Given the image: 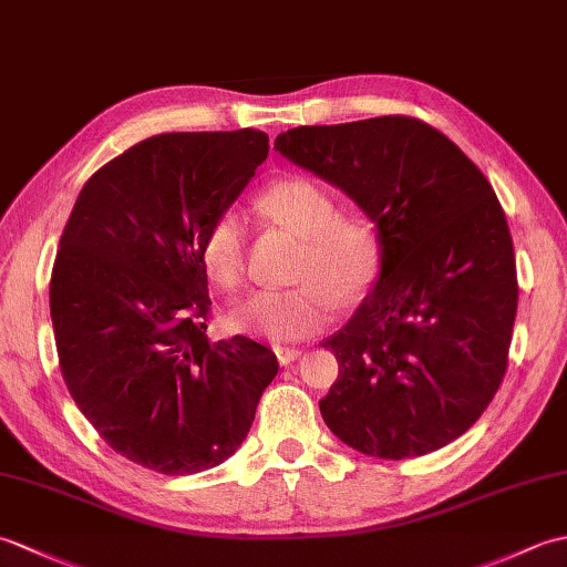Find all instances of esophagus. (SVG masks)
Listing matches in <instances>:
<instances>
[{
    "label": "esophagus",
    "mask_w": 567,
    "mask_h": 567,
    "mask_svg": "<svg viewBox=\"0 0 567 567\" xmlns=\"http://www.w3.org/2000/svg\"><path fill=\"white\" fill-rule=\"evenodd\" d=\"M275 355H277V360H280V365H290L299 355H302V351H299V348H290V346H275Z\"/></svg>",
    "instance_id": "esophagus-1"
}]
</instances>
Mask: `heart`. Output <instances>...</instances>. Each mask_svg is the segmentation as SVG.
Returning a JSON list of instances; mask_svg holds the SVG:
<instances>
[{"instance_id":"1","label":"heart","mask_w":567,"mask_h":567,"mask_svg":"<svg viewBox=\"0 0 567 567\" xmlns=\"http://www.w3.org/2000/svg\"><path fill=\"white\" fill-rule=\"evenodd\" d=\"M265 216L305 238L297 287L258 290L231 309L244 333L275 343L309 339L333 319L336 302H355L382 268V236L365 214H339L333 192L319 179L292 175L277 179L258 197ZM248 228L238 209H221L202 236L199 256L207 275L224 290L244 282Z\"/></svg>"}]
</instances>
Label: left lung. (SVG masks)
Returning a JSON list of instances; mask_svg holds the SVG:
<instances>
[{"label": "left lung", "instance_id": "obj_1", "mask_svg": "<svg viewBox=\"0 0 567 567\" xmlns=\"http://www.w3.org/2000/svg\"><path fill=\"white\" fill-rule=\"evenodd\" d=\"M275 148L343 189L382 236L375 287L321 343L339 360L323 421L388 461L443 449L483 416L507 372L519 285L495 189L412 116L297 126Z\"/></svg>", "mask_w": 567, "mask_h": 567}]
</instances>
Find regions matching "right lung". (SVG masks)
Here are the masks:
<instances>
[{
    "label": "right lung",
    "mask_w": 567,
    "mask_h": 567,
    "mask_svg": "<svg viewBox=\"0 0 567 567\" xmlns=\"http://www.w3.org/2000/svg\"><path fill=\"white\" fill-rule=\"evenodd\" d=\"M256 128L161 134L100 167L72 207L51 277L60 372L128 461L192 475L231 457L277 375L268 346L212 341L199 244L268 158Z\"/></svg>",
    "instance_id": "obj_1"
}]
</instances>
